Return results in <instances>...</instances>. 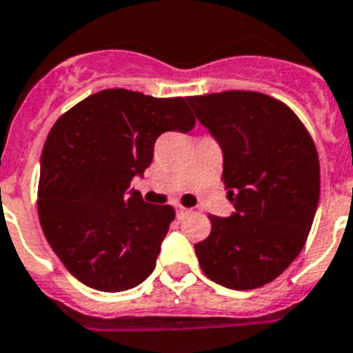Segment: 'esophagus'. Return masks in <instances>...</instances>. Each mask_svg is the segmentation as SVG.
<instances>
[{
	"instance_id": "1",
	"label": "esophagus",
	"mask_w": 353,
	"mask_h": 353,
	"mask_svg": "<svg viewBox=\"0 0 353 353\" xmlns=\"http://www.w3.org/2000/svg\"><path fill=\"white\" fill-rule=\"evenodd\" d=\"M186 212H188V208H185V206H181V205H177L176 206V214H177V217H183L186 214Z\"/></svg>"
}]
</instances>
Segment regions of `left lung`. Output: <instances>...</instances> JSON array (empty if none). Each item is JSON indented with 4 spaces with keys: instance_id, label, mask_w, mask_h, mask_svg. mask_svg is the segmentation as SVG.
<instances>
[{
    "instance_id": "1",
    "label": "left lung",
    "mask_w": 353,
    "mask_h": 353,
    "mask_svg": "<svg viewBox=\"0 0 353 353\" xmlns=\"http://www.w3.org/2000/svg\"><path fill=\"white\" fill-rule=\"evenodd\" d=\"M223 152V181L236 210L210 216L194 245L205 276L232 290L276 279L305 246L319 203V156L299 117L248 90L188 97Z\"/></svg>"
}]
</instances>
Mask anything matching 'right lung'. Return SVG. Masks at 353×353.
Listing matches in <instances>:
<instances>
[{
	"label": "right lung",
	"mask_w": 353,
	"mask_h": 353,
	"mask_svg": "<svg viewBox=\"0 0 353 353\" xmlns=\"http://www.w3.org/2000/svg\"><path fill=\"white\" fill-rule=\"evenodd\" d=\"M196 125L186 97L125 88L92 94L63 114L41 154L37 212L43 234L83 285L123 292L147 279L176 212L130 188L163 132Z\"/></svg>",
	"instance_id": "1"
}]
</instances>
